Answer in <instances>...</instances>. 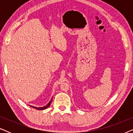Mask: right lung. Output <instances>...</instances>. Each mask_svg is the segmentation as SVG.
<instances>
[{
  "instance_id": "right-lung-1",
  "label": "right lung",
  "mask_w": 133,
  "mask_h": 133,
  "mask_svg": "<svg viewBox=\"0 0 133 133\" xmlns=\"http://www.w3.org/2000/svg\"><path fill=\"white\" fill-rule=\"evenodd\" d=\"M52 98L51 99V101H50V102L48 103V104H47L46 105H45V106H44V107H33V106H31V105H30V106L32 107V108L36 109V110H45V109H46L47 108H48V107L50 106L51 103V102H52Z\"/></svg>"
}]
</instances>
